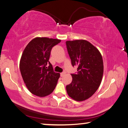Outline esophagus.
I'll use <instances>...</instances> for the list:
<instances>
[{"label":"esophagus","instance_id":"1","mask_svg":"<svg viewBox=\"0 0 128 128\" xmlns=\"http://www.w3.org/2000/svg\"><path fill=\"white\" fill-rule=\"evenodd\" d=\"M65 74H66V72H61V73H60V76H61V77L64 76V75H65Z\"/></svg>","mask_w":128,"mask_h":128}]
</instances>
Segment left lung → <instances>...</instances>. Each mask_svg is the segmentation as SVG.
Listing matches in <instances>:
<instances>
[{
	"mask_svg": "<svg viewBox=\"0 0 128 128\" xmlns=\"http://www.w3.org/2000/svg\"><path fill=\"white\" fill-rule=\"evenodd\" d=\"M66 44L73 66L77 67L76 74L66 86L71 98L82 102L91 97L101 84L104 72L102 54L97 48L84 40L67 41Z\"/></svg>",
	"mask_w": 128,
	"mask_h": 128,
	"instance_id": "1",
	"label": "left lung"
}]
</instances>
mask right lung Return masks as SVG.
I'll return each mask as SVG.
<instances>
[{
	"label": "right lung",
	"instance_id": "obj_1",
	"mask_svg": "<svg viewBox=\"0 0 128 128\" xmlns=\"http://www.w3.org/2000/svg\"><path fill=\"white\" fill-rule=\"evenodd\" d=\"M60 40L36 37L25 48L20 61V70L26 87L39 97L50 95L55 89L60 73L54 72L49 62L50 52ZM50 65L46 67L47 64Z\"/></svg>",
	"mask_w": 128,
	"mask_h": 128
}]
</instances>
